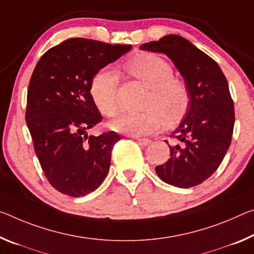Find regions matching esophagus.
Returning a JSON list of instances; mask_svg holds the SVG:
<instances>
[{"mask_svg":"<svg viewBox=\"0 0 254 254\" xmlns=\"http://www.w3.org/2000/svg\"><path fill=\"white\" fill-rule=\"evenodd\" d=\"M136 142H138V143L140 144V146L146 147V146H148V144H150L151 140H150V139H141V138H138V139H136Z\"/></svg>","mask_w":254,"mask_h":254,"instance_id":"obj_1","label":"esophagus"}]
</instances>
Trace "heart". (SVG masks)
Returning <instances> with one entry per match:
<instances>
[{
    "label": "heart",
    "instance_id": "heart-1",
    "mask_svg": "<svg viewBox=\"0 0 254 254\" xmlns=\"http://www.w3.org/2000/svg\"><path fill=\"white\" fill-rule=\"evenodd\" d=\"M126 70L150 88L142 112H122L111 122L113 130L141 136L154 133L167 123L183 118L190 105V90L184 80L174 76L171 63L154 53H138L127 60ZM89 91L98 110L114 116L119 108L118 75L110 69L92 76Z\"/></svg>",
    "mask_w": 254,
    "mask_h": 254
}]
</instances>
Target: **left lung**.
<instances>
[{"mask_svg":"<svg viewBox=\"0 0 254 254\" xmlns=\"http://www.w3.org/2000/svg\"><path fill=\"white\" fill-rule=\"evenodd\" d=\"M140 48L166 54L190 90L187 116L171 134V157L156 166L157 175L174 187H195L214 174L231 146L235 112L226 76L210 56L179 35Z\"/></svg>","mask_w":254,"mask_h":254,"instance_id":"left-lung-1","label":"left lung"}]
</instances>
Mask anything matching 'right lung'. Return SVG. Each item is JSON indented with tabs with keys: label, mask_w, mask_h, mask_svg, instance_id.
Instances as JSON below:
<instances>
[{
	"label": "right lung",
	"mask_w": 254,
	"mask_h": 254,
	"mask_svg": "<svg viewBox=\"0 0 254 254\" xmlns=\"http://www.w3.org/2000/svg\"><path fill=\"white\" fill-rule=\"evenodd\" d=\"M87 38H69L48 50L31 74L26 122L48 182L73 198L95 191L110 171L114 131L98 136L86 131L102 122L91 98L97 72L131 50Z\"/></svg>",
	"instance_id": "1"
}]
</instances>
